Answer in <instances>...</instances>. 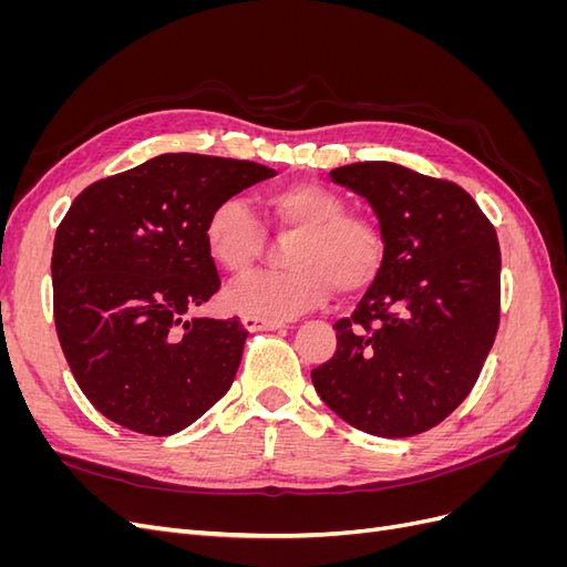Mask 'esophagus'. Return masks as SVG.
<instances>
[{
    "label": "esophagus",
    "instance_id": "1",
    "mask_svg": "<svg viewBox=\"0 0 567 567\" xmlns=\"http://www.w3.org/2000/svg\"><path fill=\"white\" fill-rule=\"evenodd\" d=\"M241 323L246 326L248 331H277V329H286V321L257 317V315H244Z\"/></svg>",
    "mask_w": 567,
    "mask_h": 567
}]
</instances>
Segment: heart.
<instances>
[{"mask_svg": "<svg viewBox=\"0 0 567 567\" xmlns=\"http://www.w3.org/2000/svg\"><path fill=\"white\" fill-rule=\"evenodd\" d=\"M279 236H290L284 271H260L234 284L225 302L236 312L284 319L312 310L331 298L367 290L388 260V236L369 213L348 210L336 188L312 179L274 186L262 198ZM210 260L227 274H246L265 252L267 236L248 205L227 196L203 225Z\"/></svg>", "mask_w": 567, "mask_h": 567, "instance_id": "1", "label": "heart"}]
</instances>
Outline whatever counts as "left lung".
Segmentation results:
<instances>
[{
  "instance_id": "1",
  "label": "left lung",
  "mask_w": 567,
  "mask_h": 567,
  "mask_svg": "<svg viewBox=\"0 0 567 567\" xmlns=\"http://www.w3.org/2000/svg\"><path fill=\"white\" fill-rule=\"evenodd\" d=\"M331 179L369 200L388 260L357 310L333 323L336 354L312 383L357 431H431L468 398L499 329L496 231L458 184L398 163H352Z\"/></svg>"
}]
</instances>
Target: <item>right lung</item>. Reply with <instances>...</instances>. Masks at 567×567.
<instances>
[{
	"mask_svg": "<svg viewBox=\"0 0 567 567\" xmlns=\"http://www.w3.org/2000/svg\"><path fill=\"white\" fill-rule=\"evenodd\" d=\"M277 173L250 161L163 153L90 184L54 238V321L80 390L142 435H173L231 383L248 331L188 317L219 290L203 244L210 208Z\"/></svg>",
	"mask_w": 567,
	"mask_h": 567,
	"instance_id": "right-lung-1",
	"label": "right lung"
}]
</instances>
